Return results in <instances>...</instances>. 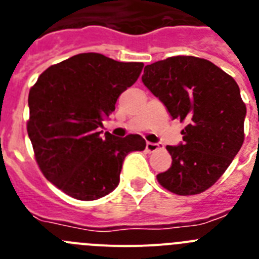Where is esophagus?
Instances as JSON below:
<instances>
[{"label":"esophagus","instance_id":"esophagus-1","mask_svg":"<svg viewBox=\"0 0 259 259\" xmlns=\"http://www.w3.org/2000/svg\"><path fill=\"white\" fill-rule=\"evenodd\" d=\"M162 148L161 144H154V143H146V150L150 153L153 152H157V150H159Z\"/></svg>","mask_w":259,"mask_h":259}]
</instances>
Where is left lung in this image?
Returning a JSON list of instances; mask_svg holds the SVG:
<instances>
[{
    "mask_svg": "<svg viewBox=\"0 0 259 259\" xmlns=\"http://www.w3.org/2000/svg\"><path fill=\"white\" fill-rule=\"evenodd\" d=\"M143 83L172 119L187 125L183 144L167 145L172 164L158 183L179 196L209 189L227 170L244 143L246 106L232 76L207 59L168 57L145 66Z\"/></svg>",
    "mask_w": 259,
    "mask_h": 259,
    "instance_id": "1",
    "label": "left lung"
}]
</instances>
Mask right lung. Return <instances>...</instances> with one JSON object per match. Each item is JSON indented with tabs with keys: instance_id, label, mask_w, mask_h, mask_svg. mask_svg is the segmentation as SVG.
I'll return each instance as SVG.
<instances>
[{
	"instance_id": "1",
	"label": "right lung",
	"mask_w": 259,
	"mask_h": 259,
	"mask_svg": "<svg viewBox=\"0 0 259 259\" xmlns=\"http://www.w3.org/2000/svg\"><path fill=\"white\" fill-rule=\"evenodd\" d=\"M144 63L81 53L48 67L29 89L27 132L41 172L70 197L93 201L116 188L125 155L144 150L140 135L98 128L135 84Z\"/></svg>"
}]
</instances>
